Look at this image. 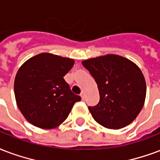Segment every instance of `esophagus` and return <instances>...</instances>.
<instances>
[{
  "label": "esophagus",
  "instance_id": "34e87169",
  "mask_svg": "<svg viewBox=\"0 0 160 160\" xmlns=\"http://www.w3.org/2000/svg\"><path fill=\"white\" fill-rule=\"evenodd\" d=\"M80 96H81V98H82V100H84V98H85V94H84L83 92H82V93H81V95H80Z\"/></svg>",
  "mask_w": 160,
  "mask_h": 160
}]
</instances>
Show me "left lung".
<instances>
[{
  "mask_svg": "<svg viewBox=\"0 0 160 160\" xmlns=\"http://www.w3.org/2000/svg\"><path fill=\"white\" fill-rule=\"evenodd\" d=\"M98 84L100 99L89 111L99 124L118 130L130 124L144 106L146 85L134 62L118 55L82 62Z\"/></svg>",
  "mask_w": 160,
  "mask_h": 160,
  "instance_id": "left-lung-1",
  "label": "left lung"
}]
</instances>
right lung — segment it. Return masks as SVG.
<instances>
[{
  "instance_id": "right-lung-1",
  "label": "right lung",
  "mask_w": 160,
  "mask_h": 160,
  "mask_svg": "<svg viewBox=\"0 0 160 160\" xmlns=\"http://www.w3.org/2000/svg\"><path fill=\"white\" fill-rule=\"evenodd\" d=\"M73 65V59L42 53L21 66L15 79V100L30 124L55 128L68 118L74 103L81 100L63 78Z\"/></svg>"
}]
</instances>
